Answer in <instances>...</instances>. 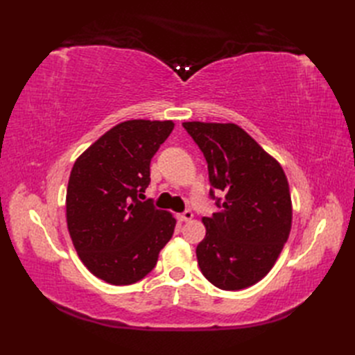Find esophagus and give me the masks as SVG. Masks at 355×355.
I'll return each instance as SVG.
<instances>
[{
  "label": "esophagus",
  "mask_w": 355,
  "mask_h": 355,
  "mask_svg": "<svg viewBox=\"0 0 355 355\" xmlns=\"http://www.w3.org/2000/svg\"><path fill=\"white\" fill-rule=\"evenodd\" d=\"M178 218H179V220H184V222H188V220H191L192 218H194V213H192L191 210H185L184 213H180V214H178Z\"/></svg>",
  "instance_id": "obj_1"
}]
</instances>
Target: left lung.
I'll use <instances>...</instances> for the list:
<instances>
[{
    "instance_id": "8db88e82",
    "label": "left lung",
    "mask_w": 355,
    "mask_h": 355,
    "mask_svg": "<svg viewBox=\"0 0 355 355\" xmlns=\"http://www.w3.org/2000/svg\"><path fill=\"white\" fill-rule=\"evenodd\" d=\"M207 161L209 180L225 197L202 218L197 245L202 275L222 290H241L271 271L292 228V198L280 163L237 124L184 123Z\"/></svg>"
}]
</instances>
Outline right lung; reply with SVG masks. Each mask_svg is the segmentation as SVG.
<instances>
[{"instance_id":"1","label":"right lung","mask_w":355,"mask_h":355,"mask_svg":"<svg viewBox=\"0 0 355 355\" xmlns=\"http://www.w3.org/2000/svg\"><path fill=\"white\" fill-rule=\"evenodd\" d=\"M173 121L116 124L77 158L67 189V222L87 270L114 286L151 272L176 219L137 196L148 188L149 164Z\"/></svg>"}]
</instances>
